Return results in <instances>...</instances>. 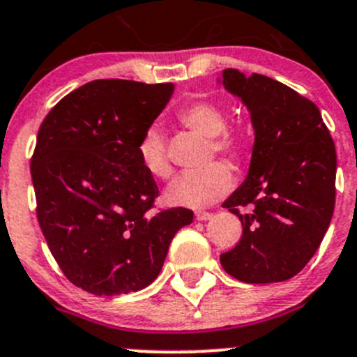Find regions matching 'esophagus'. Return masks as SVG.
I'll list each match as a JSON object with an SVG mask.
<instances>
[{
	"mask_svg": "<svg viewBox=\"0 0 357 357\" xmlns=\"http://www.w3.org/2000/svg\"><path fill=\"white\" fill-rule=\"evenodd\" d=\"M211 218H213V214L207 213V211H197L195 213L197 221H207V220H211Z\"/></svg>",
	"mask_w": 357,
	"mask_h": 357,
	"instance_id": "esophagus-1",
	"label": "esophagus"
}]
</instances>
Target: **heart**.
<instances>
[{
    "label": "heart",
    "mask_w": 357,
    "mask_h": 357,
    "mask_svg": "<svg viewBox=\"0 0 357 357\" xmlns=\"http://www.w3.org/2000/svg\"><path fill=\"white\" fill-rule=\"evenodd\" d=\"M183 126L195 130L209 139V157L214 153L237 158L242 151V139L237 132L225 130L227 116L223 109L211 101H195L183 106L178 113ZM141 165L155 178H167L171 174L167 151H165L164 130L158 126H150L137 144ZM231 186V174L223 164H209L195 172H183L167 185L164 199L169 206L199 209L216 202Z\"/></svg>",
    "instance_id": "b5f03b06"
}]
</instances>
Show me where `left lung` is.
<instances>
[{"label": "left lung", "mask_w": 357, "mask_h": 357, "mask_svg": "<svg viewBox=\"0 0 357 357\" xmlns=\"http://www.w3.org/2000/svg\"><path fill=\"white\" fill-rule=\"evenodd\" d=\"M218 83L248 108L255 130L248 176L223 202L241 220L242 237L220 256L221 266L248 284L286 281L309 263L330 227L335 143L317 106L284 83L237 69H225Z\"/></svg>", "instance_id": "1"}]
</instances>
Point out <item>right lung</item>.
<instances>
[{"instance_id": "obj_1", "label": "right lung", "mask_w": 357, "mask_h": 357, "mask_svg": "<svg viewBox=\"0 0 357 357\" xmlns=\"http://www.w3.org/2000/svg\"><path fill=\"white\" fill-rule=\"evenodd\" d=\"M172 94V83L96 79L61 99L38 130V221L66 278L92 295L150 286L174 235L193 221L183 207L151 213L158 188L137 153Z\"/></svg>"}]
</instances>
